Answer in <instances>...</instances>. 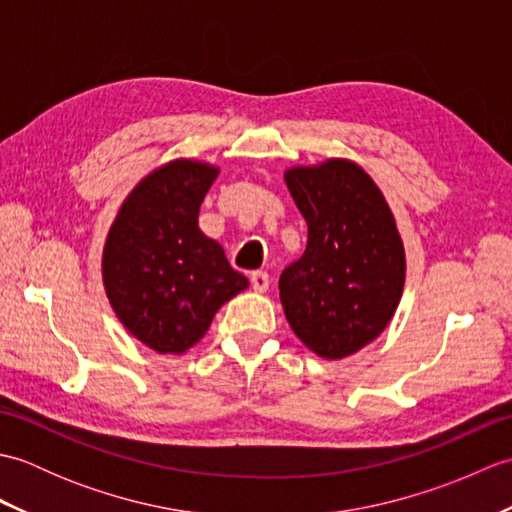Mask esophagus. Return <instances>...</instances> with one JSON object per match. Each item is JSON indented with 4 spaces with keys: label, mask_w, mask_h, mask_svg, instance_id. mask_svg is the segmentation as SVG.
Instances as JSON below:
<instances>
[{
    "label": "esophagus",
    "mask_w": 512,
    "mask_h": 512,
    "mask_svg": "<svg viewBox=\"0 0 512 512\" xmlns=\"http://www.w3.org/2000/svg\"><path fill=\"white\" fill-rule=\"evenodd\" d=\"M250 286H253V290L257 292H266L270 286L268 273H264V270H255V273L250 275Z\"/></svg>",
    "instance_id": "obj_1"
}]
</instances>
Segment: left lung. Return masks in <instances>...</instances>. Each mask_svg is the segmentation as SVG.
<instances>
[{
    "instance_id": "left-lung-1",
    "label": "left lung",
    "mask_w": 512,
    "mask_h": 512,
    "mask_svg": "<svg viewBox=\"0 0 512 512\" xmlns=\"http://www.w3.org/2000/svg\"><path fill=\"white\" fill-rule=\"evenodd\" d=\"M308 224L306 253L279 277V297L299 341L339 361L378 339L405 288V246L369 173L328 158L284 173Z\"/></svg>"
}]
</instances>
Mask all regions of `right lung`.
<instances>
[{
    "label": "right lung",
    "mask_w": 512,
    "mask_h": 512,
    "mask_svg": "<svg viewBox=\"0 0 512 512\" xmlns=\"http://www.w3.org/2000/svg\"><path fill=\"white\" fill-rule=\"evenodd\" d=\"M215 165L176 158L127 195L103 248V286L125 330L158 354H182L215 312L248 288L224 248L198 226Z\"/></svg>",
    "instance_id": "1"
}]
</instances>
